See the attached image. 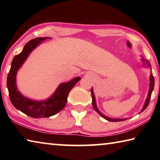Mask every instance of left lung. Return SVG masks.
<instances>
[{
  "label": "left lung",
  "mask_w": 160,
  "mask_h": 160,
  "mask_svg": "<svg viewBox=\"0 0 160 160\" xmlns=\"http://www.w3.org/2000/svg\"><path fill=\"white\" fill-rule=\"evenodd\" d=\"M141 60H142V62H143V66L148 67V68H151V65L150 63V62H149L148 60H146V59H145L143 57H142ZM154 86H155V80H154V77L152 75V73L151 72L150 75V84H149V90H148V97L145 99V104H144V105H143V107H142V109L141 110V112H142L143 111H144L146 109V108H147V107L148 106V104H149V103H150L151 94H152V91H153ZM91 94H92V106L94 107V109H95L96 112L98 113L102 118H104V119H106V120L109 121H112V122H117V121H124V120H126V119H128V118H110V117H108V116H105L104 114H103V113L99 110L98 107H97V106L96 99H95V96H94V93L92 88V90H91Z\"/></svg>",
  "instance_id": "8db88e82"
}]
</instances>
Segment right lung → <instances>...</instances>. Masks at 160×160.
Returning a JSON list of instances; mask_svg holds the SVG:
<instances>
[{"label": "right lung", "instance_id": "1", "mask_svg": "<svg viewBox=\"0 0 160 160\" xmlns=\"http://www.w3.org/2000/svg\"><path fill=\"white\" fill-rule=\"evenodd\" d=\"M47 39L51 38L38 37L27 43L22 52L13 58L7 78V87L10 102L16 109L32 118H48L61 112L66 106L70 91L81 79L80 77H76L69 82L61 83L52 95L41 101L32 99L21 94L16 83L18 70L25 63L32 51Z\"/></svg>", "mask_w": 160, "mask_h": 160}]
</instances>
